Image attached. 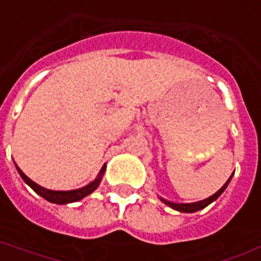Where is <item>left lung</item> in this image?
Here are the masks:
<instances>
[{
	"mask_svg": "<svg viewBox=\"0 0 261 261\" xmlns=\"http://www.w3.org/2000/svg\"><path fill=\"white\" fill-rule=\"evenodd\" d=\"M231 177H233V175H231ZM231 177H230V178L226 181L225 185H223V187H222L221 189L217 192V193H214L213 196H210L208 199H204V200H201V201H196V203L179 204V203H171V201H167V200L162 199V197H161V200H162L165 204H167L169 207H171L173 210H175V211H179V213H196V211H200V210H203V208L207 207L208 204H211L213 201H215V200H217L218 197H219V196H221L222 193L225 192V189L227 188V185H229Z\"/></svg>",
	"mask_w": 261,
	"mask_h": 261,
	"instance_id": "8db88e82",
	"label": "left lung"
}]
</instances>
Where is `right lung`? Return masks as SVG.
I'll list each match as a JSON object with an SVG mask.
<instances>
[{
    "label": "right lung",
    "instance_id": "right-lung-1",
    "mask_svg": "<svg viewBox=\"0 0 261 261\" xmlns=\"http://www.w3.org/2000/svg\"><path fill=\"white\" fill-rule=\"evenodd\" d=\"M16 169L19 171L20 177L24 179V182L30 185V187L34 189V191L38 193L39 196H42L43 199H46L50 203L54 204H68V203H74V201H79V200L84 199L86 196H88L90 193L99 187V184H100V179H102L103 174H105V170H106V165H103V167L99 171L98 177L90 182L86 187L80 188V189H74V191H50V189H46V188L40 187L38 184H35L32 179H30L27 175L24 174L23 171L20 170L19 166L16 165Z\"/></svg>",
    "mask_w": 261,
    "mask_h": 261
}]
</instances>
